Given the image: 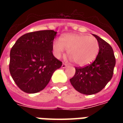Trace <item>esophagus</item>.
Segmentation results:
<instances>
[{"instance_id":"34e87169","label":"esophagus","mask_w":123,"mask_h":123,"mask_svg":"<svg viewBox=\"0 0 123 123\" xmlns=\"http://www.w3.org/2000/svg\"><path fill=\"white\" fill-rule=\"evenodd\" d=\"M67 66H68L67 64H64V63L62 64V68H66L67 67Z\"/></svg>"}]
</instances>
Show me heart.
Masks as SVG:
<instances>
[{
    "instance_id": "1",
    "label": "heart",
    "mask_w": 123,
    "mask_h": 123,
    "mask_svg": "<svg viewBox=\"0 0 123 123\" xmlns=\"http://www.w3.org/2000/svg\"><path fill=\"white\" fill-rule=\"evenodd\" d=\"M71 59L80 66H84L91 63L99 53V45L94 37L79 34H66L61 40H54L53 50L57 58H60L65 50Z\"/></svg>"
}]
</instances>
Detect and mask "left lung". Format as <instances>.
Here are the masks:
<instances>
[{
    "mask_svg": "<svg viewBox=\"0 0 123 123\" xmlns=\"http://www.w3.org/2000/svg\"><path fill=\"white\" fill-rule=\"evenodd\" d=\"M99 45V53L95 61L84 68H75V75L69 79L77 91L91 95L101 91L111 80L116 65L114 51L110 44L98 36L92 34Z\"/></svg>",
    "mask_w": 123,
    "mask_h": 123,
    "instance_id": "left-lung-1",
    "label": "left lung"
}]
</instances>
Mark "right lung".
Returning <instances> with one entry per match:
<instances>
[{
  "mask_svg": "<svg viewBox=\"0 0 123 123\" xmlns=\"http://www.w3.org/2000/svg\"><path fill=\"white\" fill-rule=\"evenodd\" d=\"M57 32L44 30L19 37L10 52L9 71L20 89L29 94L42 91L62 62L53 55Z\"/></svg>",
  "mask_w": 123,
  "mask_h": 123,
  "instance_id": "obj_1",
  "label": "right lung"
}]
</instances>
